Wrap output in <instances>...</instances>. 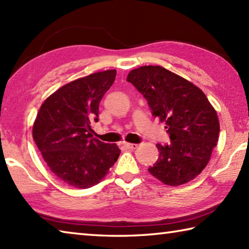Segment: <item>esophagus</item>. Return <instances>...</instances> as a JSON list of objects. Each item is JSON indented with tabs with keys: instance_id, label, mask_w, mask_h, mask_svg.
<instances>
[{
	"instance_id": "esophagus-1",
	"label": "esophagus",
	"mask_w": 249,
	"mask_h": 249,
	"mask_svg": "<svg viewBox=\"0 0 249 249\" xmlns=\"http://www.w3.org/2000/svg\"><path fill=\"white\" fill-rule=\"evenodd\" d=\"M124 146H125L126 148H128V149H132V150H134V149H137L138 144H137V143H129V142H124Z\"/></svg>"
}]
</instances>
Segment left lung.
I'll use <instances>...</instances> for the list:
<instances>
[{
  "instance_id": "8db88e82",
  "label": "left lung",
  "mask_w": 249,
  "mask_h": 249,
  "mask_svg": "<svg viewBox=\"0 0 249 249\" xmlns=\"http://www.w3.org/2000/svg\"><path fill=\"white\" fill-rule=\"evenodd\" d=\"M146 98L152 115L165 122L171 142L158 143L160 155L148 169L171 186L189 182L201 173L219 139L216 112L201 90L161 66H142L126 79Z\"/></svg>"
}]
</instances>
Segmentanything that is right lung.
I'll return each mask as SVG.
<instances>
[{"label":"right lung","mask_w":249,"mask_h":249,"mask_svg":"<svg viewBox=\"0 0 249 249\" xmlns=\"http://www.w3.org/2000/svg\"><path fill=\"white\" fill-rule=\"evenodd\" d=\"M115 70L98 71L57 89L36 117L33 136L44 161L63 182L77 188L98 184L117 161L115 143L92 137L99 103L114 83Z\"/></svg>","instance_id":"1"}]
</instances>
